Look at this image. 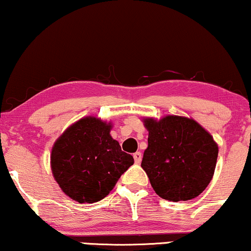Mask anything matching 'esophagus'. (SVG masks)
I'll use <instances>...</instances> for the list:
<instances>
[{
	"mask_svg": "<svg viewBox=\"0 0 251 251\" xmlns=\"http://www.w3.org/2000/svg\"><path fill=\"white\" fill-rule=\"evenodd\" d=\"M134 160H135V164H140L141 160H142V153L141 152H135L133 154Z\"/></svg>",
	"mask_w": 251,
	"mask_h": 251,
	"instance_id": "esophagus-1",
	"label": "esophagus"
}]
</instances>
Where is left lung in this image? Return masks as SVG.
<instances>
[{"instance_id": "obj_1", "label": "left lung", "mask_w": 251, "mask_h": 251, "mask_svg": "<svg viewBox=\"0 0 251 251\" xmlns=\"http://www.w3.org/2000/svg\"><path fill=\"white\" fill-rule=\"evenodd\" d=\"M149 130L141 167L162 199L186 201L200 195L213 178L218 147L193 119L166 116L144 118Z\"/></svg>"}]
</instances>
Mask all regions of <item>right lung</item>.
<instances>
[{"label": "right lung", "instance_id": "right-lung-1", "mask_svg": "<svg viewBox=\"0 0 251 251\" xmlns=\"http://www.w3.org/2000/svg\"><path fill=\"white\" fill-rule=\"evenodd\" d=\"M110 123L84 117L55 141L51 169L60 188L79 203L98 202L134 164L110 135Z\"/></svg>", "mask_w": 251, "mask_h": 251}]
</instances>
